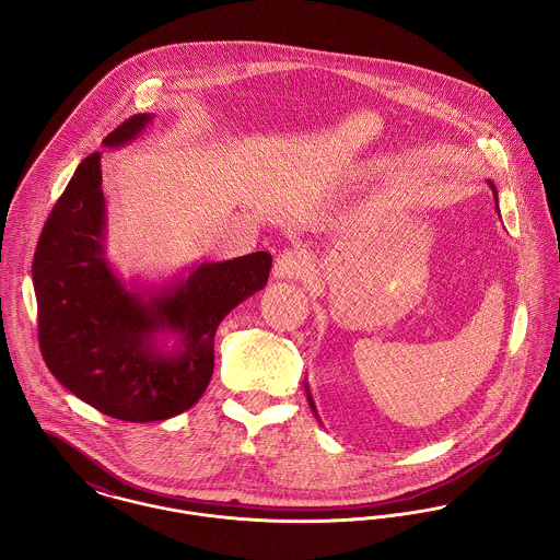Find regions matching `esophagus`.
Masks as SVG:
<instances>
[{
    "label": "esophagus",
    "instance_id": "34e87169",
    "mask_svg": "<svg viewBox=\"0 0 560 560\" xmlns=\"http://www.w3.org/2000/svg\"><path fill=\"white\" fill-rule=\"evenodd\" d=\"M313 270L311 254L304 249H285L272 266L275 279H304Z\"/></svg>",
    "mask_w": 560,
    "mask_h": 560
}]
</instances>
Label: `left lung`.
<instances>
[{"label":"left lung","mask_w":560,"mask_h":560,"mask_svg":"<svg viewBox=\"0 0 560 560\" xmlns=\"http://www.w3.org/2000/svg\"><path fill=\"white\" fill-rule=\"evenodd\" d=\"M489 186H491V190H493V198L497 200V188H494L493 182H489ZM304 387H306V397H308V406H311V410L315 412V417L319 419V415H317V408H315V401H313V395H311V392H308V385L304 383Z\"/></svg>","instance_id":"left-lung-1"}]
</instances>
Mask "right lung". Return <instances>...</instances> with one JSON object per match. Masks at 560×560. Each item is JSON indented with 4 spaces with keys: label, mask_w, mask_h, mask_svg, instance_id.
I'll use <instances>...</instances> for the list:
<instances>
[{
    "label": "right lung",
    "mask_w": 560,
    "mask_h": 560,
    "mask_svg": "<svg viewBox=\"0 0 560 560\" xmlns=\"http://www.w3.org/2000/svg\"><path fill=\"white\" fill-rule=\"evenodd\" d=\"M137 114L103 139L122 148L152 122ZM107 209L101 152L86 156L52 207L35 249L37 331L52 376L103 415L131 423L165 421L205 394L213 338L236 304L260 292L268 252L195 266L159 290L127 285L105 258ZM173 335L168 352L160 340Z\"/></svg>",
    "instance_id": "obj_1"
}]
</instances>
